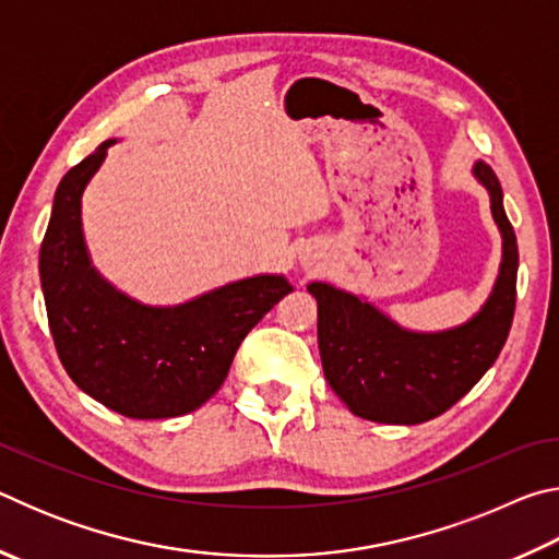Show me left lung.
I'll use <instances>...</instances> for the list:
<instances>
[{"instance_id": "8db88e82", "label": "left lung", "mask_w": 559, "mask_h": 559, "mask_svg": "<svg viewBox=\"0 0 559 559\" xmlns=\"http://www.w3.org/2000/svg\"><path fill=\"white\" fill-rule=\"evenodd\" d=\"M473 173L490 192V210L503 234V263L484 310L466 325L431 335L409 333L357 296L328 283L308 286L318 300V347L325 380L362 419H433L473 390L506 345L515 316L518 241L496 173L486 163H478Z\"/></svg>"}]
</instances>
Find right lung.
I'll return each instance as SVG.
<instances>
[{
  "label": "right lung",
  "mask_w": 559,
  "mask_h": 559,
  "mask_svg": "<svg viewBox=\"0 0 559 559\" xmlns=\"http://www.w3.org/2000/svg\"><path fill=\"white\" fill-rule=\"evenodd\" d=\"M112 143L56 189L39 253L46 313L63 370L83 392L130 419H169L219 390L241 340L293 286L257 276L177 308H147L112 290L91 269L81 231V194Z\"/></svg>",
  "instance_id": "right-lung-1"
}]
</instances>
